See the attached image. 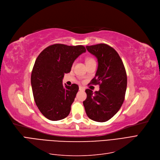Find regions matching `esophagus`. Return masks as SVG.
<instances>
[{
  "instance_id": "obj_1",
  "label": "esophagus",
  "mask_w": 160,
  "mask_h": 160,
  "mask_svg": "<svg viewBox=\"0 0 160 160\" xmlns=\"http://www.w3.org/2000/svg\"><path fill=\"white\" fill-rule=\"evenodd\" d=\"M79 90L80 91H84L85 90V88L82 87V86H80L79 87Z\"/></svg>"
}]
</instances>
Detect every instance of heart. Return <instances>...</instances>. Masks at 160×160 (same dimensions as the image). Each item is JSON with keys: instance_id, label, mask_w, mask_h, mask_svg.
I'll list each match as a JSON object with an SVG mask.
<instances>
[{"instance_id": "obj_1", "label": "heart", "mask_w": 160, "mask_h": 160, "mask_svg": "<svg viewBox=\"0 0 160 160\" xmlns=\"http://www.w3.org/2000/svg\"><path fill=\"white\" fill-rule=\"evenodd\" d=\"M90 61H93V59L92 58H87V62Z\"/></svg>"}]
</instances>
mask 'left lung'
<instances>
[{"instance_id": "left-lung-1", "label": "left lung", "mask_w": 160, "mask_h": 160, "mask_svg": "<svg viewBox=\"0 0 160 160\" xmlns=\"http://www.w3.org/2000/svg\"><path fill=\"white\" fill-rule=\"evenodd\" d=\"M86 49L98 59V70L91 84H99V90L93 93L86 89L87 98L83 104L90 119L105 122L119 111L125 99L127 86L125 68L117 52L107 44L86 46Z\"/></svg>"}]
</instances>
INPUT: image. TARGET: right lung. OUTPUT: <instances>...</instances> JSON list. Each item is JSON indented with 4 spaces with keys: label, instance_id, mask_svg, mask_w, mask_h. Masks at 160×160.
Here are the masks:
<instances>
[{
    "label": "right lung",
    "instance_id": "right-lung-1",
    "mask_svg": "<svg viewBox=\"0 0 160 160\" xmlns=\"http://www.w3.org/2000/svg\"><path fill=\"white\" fill-rule=\"evenodd\" d=\"M85 52L82 45L54 44L41 51L35 60L31 76L33 95L47 119L58 121L69 115L79 88L76 84L63 85L62 79L76 58Z\"/></svg>",
    "mask_w": 160,
    "mask_h": 160
}]
</instances>
